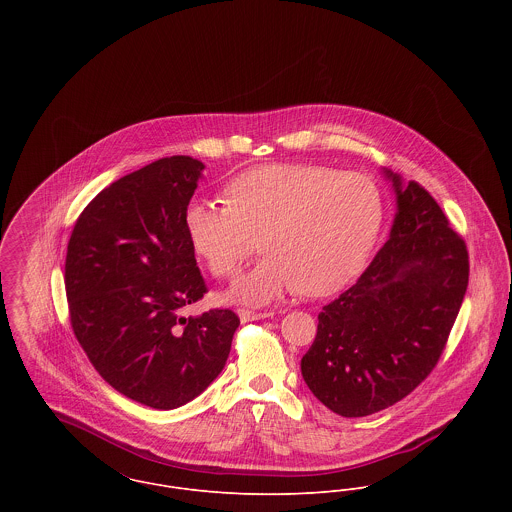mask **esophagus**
Instances as JSON below:
<instances>
[{
    "label": "esophagus",
    "instance_id": "obj_1",
    "mask_svg": "<svg viewBox=\"0 0 512 512\" xmlns=\"http://www.w3.org/2000/svg\"><path fill=\"white\" fill-rule=\"evenodd\" d=\"M274 313H256V311H248V309H238V317L240 321H258V319H266V317H272Z\"/></svg>",
    "mask_w": 512,
    "mask_h": 512
}]
</instances>
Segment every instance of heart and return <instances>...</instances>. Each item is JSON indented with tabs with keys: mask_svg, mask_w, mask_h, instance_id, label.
Instances as JSON below:
<instances>
[{
	"mask_svg": "<svg viewBox=\"0 0 512 512\" xmlns=\"http://www.w3.org/2000/svg\"><path fill=\"white\" fill-rule=\"evenodd\" d=\"M226 205L193 201L183 224L191 248L219 276H232L262 234L268 254L226 299L268 305L286 293H335L365 268L384 219L382 195L361 173L319 163H266L224 187Z\"/></svg>",
	"mask_w": 512,
	"mask_h": 512,
	"instance_id": "b5f03b06",
	"label": "heart"
}]
</instances>
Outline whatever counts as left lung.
Listing matches in <instances>:
<instances>
[{
	"instance_id": "8db88e82",
	"label": "left lung",
	"mask_w": 512,
	"mask_h": 512,
	"mask_svg": "<svg viewBox=\"0 0 512 512\" xmlns=\"http://www.w3.org/2000/svg\"><path fill=\"white\" fill-rule=\"evenodd\" d=\"M380 173L396 197L388 240L359 282L323 307L301 359L313 396L345 418L396 404L432 372L469 282L465 242L434 197Z\"/></svg>"
}]
</instances>
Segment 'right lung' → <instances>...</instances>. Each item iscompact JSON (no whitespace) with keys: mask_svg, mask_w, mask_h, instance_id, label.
Segmentation results:
<instances>
[{"mask_svg":"<svg viewBox=\"0 0 512 512\" xmlns=\"http://www.w3.org/2000/svg\"><path fill=\"white\" fill-rule=\"evenodd\" d=\"M203 171L173 155L118 179L82 211L67 248L78 343L112 388L155 410L207 390L240 325L230 309L181 315L207 292L183 224Z\"/></svg>","mask_w":512,"mask_h":512,"instance_id":"1","label":"right lung"}]
</instances>
